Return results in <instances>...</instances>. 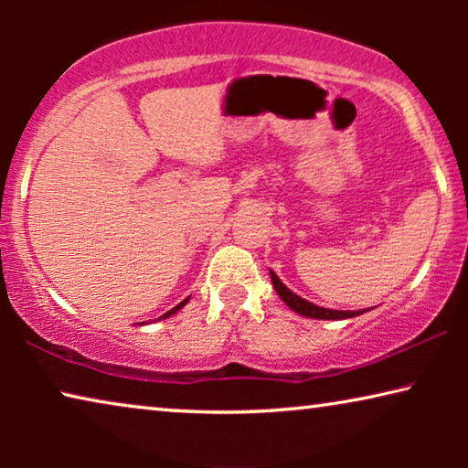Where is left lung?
I'll list each match as a JSON object with an SVG mask.
<instances>
[{
	"instance_id": "1",
	"label": "left lung",
	"mask_w": 468,
	"mask_h": 468,
	"mask_svg": "<svg viewBox=\"0 0 468 468\" xmlns=\"http://www.w3.org/2000/svg\"><path fill=\"white\" fill-rule=\"evenodd\" d=\"M271 277H272L274 290H277L281 300H283V303L290 306L292 311H296V313H300V315H304V317H313V319H347V317H356V315H360V313H364V311H332V309H322V306L306 303L304 298H300L292 290H287V287L281 283V279L274 272H271Z\"/></svg>"
}]
</instances>
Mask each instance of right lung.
Here are the masks:
<instances>
[{"label": "right lung", "instance_id": "add662e5", "mask_svg": "<svg viewBox=\"0 0 468 468\" xmlns=\"http://www.w3.org/2000/svg\"><path fill=\"white\" fill-rule=\"evenodd\" d=\"M185 304H187V300H183V303H178V304L175 306V309H170V311H168V313H165V315H162V317H164V319H165V317H170V315H172V313H176L178 309H183V306H185Z\"/></svg>", "mask_w": 468, "mask_h": 468}]
</instances>
